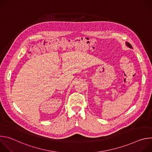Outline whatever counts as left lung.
Here are the masks:
<instances>
[{
    "mask_svg": "<svg viewBox=\"0 0 152 152\" xmlns=\"http://www.w3.org/2000/svg\"><path fill=\"white\" fill-rule=\"evenodd\" d=\"M126 45L129 47V48H132V46H131V44H130V43L129 42H127L126 43Z\"/></svg>",
    "mask_w": 152,
    "mask_h": 152,
    "instance_id": "left-lung-1",
    "label": "left lung"
}]
</instances>
